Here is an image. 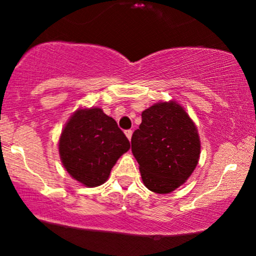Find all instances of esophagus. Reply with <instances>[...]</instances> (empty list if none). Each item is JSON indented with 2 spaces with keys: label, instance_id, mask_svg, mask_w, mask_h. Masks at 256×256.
I'll use <instances>...</instances> for the list:
<instances>
[{
  "label": "esophagus",
  "instance_id": "1",
  "mask_svg": "<svg viewBox=\"0 0 256 256\" xmlns=\"http://www.w3.org/2000/svg\"><path fill=\"white\" fill-rule=\"evenodd\" d=\"M125 134H126V137L128 138V140H130L131 137H132V131L131 130H126L125 131Z\"/></svg>",
  "mask_w": 256,
  "mask_h": 256
}]
</instances>
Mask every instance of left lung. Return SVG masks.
<instances>
[{"instance_id": "obj_1", "label": "left lung", "mask_w": 256, "mask_h": 256, "mask_svg": "<svg viewBox=\"0 0 256 256\" xmlns=\"http://www.w3.org/2000/svg\"><path fill=\"white\" fill-rule=\"evenodd\" d=\"M198 128L177 102H158L142 113L131 150L143 183L156 194L172 192L184 184L200 158Z\"/></svg>"}]
</instances>
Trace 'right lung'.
<instances>
[{
    "mask_svg": "<svg viewBox=\"0 0 256 256\" xmlns=\"http://www.w3.org/2000/svg\"><path fill=\"white\" fill-rule=\"evenodd\" d=\"M128 149L130 142L124 132L101 108L78 110L58 140L64 167L88 188L104 184L116 160Z\"/></svg>",
    "mask_w": 256,
    "mask_h": 256,
    "instance_id": "add662e5",
    "label": "right lung"
}]
</instances>
